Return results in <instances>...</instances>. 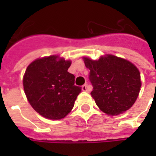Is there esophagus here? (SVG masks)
Wrapping results in <instances>:
<instances>
[{"instance_id":"1","label":"esophagus","mask_w":156,"mask_h":156,"mask_svg":"<svg viewBox=\"0 0 156 156\" xmlns=\"http://www.w3.org/2000/svg\"><path fill=\"white\" fill-rule=\"evenodd\" d=\"M82 90L83 91H88V87H87V84H84V85L82 87Z\"/></svg>"}]
</instances>
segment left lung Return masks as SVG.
Returning a JSON list of instances; mask_svg holds the SVG:
<instances>
[{
  "instance_id": "obj_1",
  "label": "left lung",
  "mask_w": 156,
  "mask_h": 156,
  "mask_svg": "<svg viewBox=\"0 0 156 156\" xmlns=\"http://www.w3.org/2000/svg\"><path fill=\"white\" fill-rule=\"evenodd\" d=\"M90 69L91 97L104 113L116 116L129 110L135 103L141 86L138 69L128 60L105 54L98 60L83 56Z\"/></svg>"
}]
</instances>
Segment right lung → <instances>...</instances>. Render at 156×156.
I'll return each instance as SVG.
<instances>
[{"label":"right lung","mask_w":156,"mask_h":156,"mask_svg":"<svg viewBox=\"0 0 156 156\" xmlns=\"http://www.w3.org/2000/svg\"><path fill=\"white\" fill-rule=\"evenodd\" d=\"M71 63L70 60L52 55L36 59L26 69L23 84L27 99L45 118L66 117L82 90L74 86V75L68 72Z\"/></svg>","instance_id":"right-lung-1"}]
</instances>
